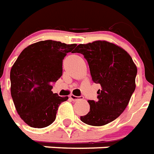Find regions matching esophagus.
Instances as JSON below:
<instances>
[{
	"label": "esophagus",
	"instance_id": "1",
	"mask_svg": "<svg viewBox=\"0 0 154 154\" xmlns=\"http://www.w3.org/2000/svg\"><path fill=\"white\" fill-rule=\"evenodd\" d=\"M70 98L72 100H80V99H82L83 98V97H77V96H75V95H70Z\"/></svg>",
	"mask_w": 154,
	"mask_h": 154
}]
</instances>
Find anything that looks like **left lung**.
Listing matches in <instances>:
<instances>
[{
	"label": "left lung",
	"instance_id": "8db88e82",
	"mask_svg": "<svg viewBox=\"0 0 154 154\" xmlns=\"http://www.w3.org/2000/svg\"><path fill=\"white\" fill-rule=\"evenodd\" d=\"M75 53L84 55L92 81L101 86L97 100H88L90 110L80 119L91 126L106 125L128 106L136 89L137 68L124 49L105 40L79 45Z\"/></svg>",
	"mask_w": 154,
	"mask_h": 154
}]
</instances>
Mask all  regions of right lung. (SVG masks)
I'll use <instances>...</instances> for the list:
<instances>
[{
	"label": "right lung",
	"instance_id": "obj_1",
	"mask_svg": "<svg viewBox=\"0 0 154 154\" xmlns=\"http://www.w3.org/2000/svg\"><path fill=\"white\" fill-rule=\"evenodd\" d=\"M75 44L44 40L24 48L10 70L11 96L18 114L27 125L48 127L54 122L61 97L51 90L62 75V60L75 53Z\"/></svg>",
	"mask_w": 154,
	"mask_h": 154
}]
</instances>
